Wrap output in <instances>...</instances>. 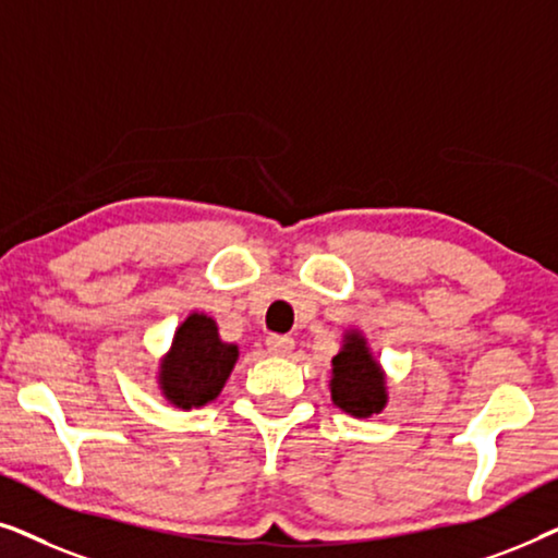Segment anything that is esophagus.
I'll return each instance as SVG.
<instances>
[{"label":"esophagus","mask_w":558,"mask_h":558,"mask_svg":"<svg viewBox=\"0 0 558 558\" xmlns=\"http://www.w3.org/2000/svg\"><path fill=\"white\" fill-rule=\"evenodd\" d=\"M266 348H269L271 355L284 357L294 350V340L287 338V335H269V338H266Z\"/></svg>","instance_id":"34e87169"}]
</instances>
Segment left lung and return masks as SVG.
<instances>
[{"instance_id": "1", "label": "left lung", "mask_w": 558, "mask_h": 558, "mask_svg": "<svg viewBox=\"0 0 558 558\" xmlns=\"http://www.w3.org/2000/svg\"><path fill=\"white\" fill-rule=\"evenodd\" d=\"M330 396L335 407L355 418L376 416L388 403L386 371L357 327L342 332V345L332 357Z\"/></svg>"}]
</instances>
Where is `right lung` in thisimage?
Here are the masks:
<instances>
[{
  "label": "right lung",
  "mask_w": 558,
  "mask_h": 558,
  "mask_svg": "<svg viewBox=\"0 0 558 558\" xmlns=\"http://www.w3.org/2000/svg\"><path fill=\"white\" fill-rule=\"evenodd\" d=\"M235 361L239 345L220 340L216 319L205 312H190L174 330L172 345L159 357L157 388L180 411L208 407L223 391Z\"/></svg>",
  "instance_id": "add662e5"
}]
</instances>
